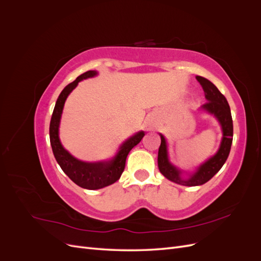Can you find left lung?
Masks as SVG:
<instances>
[{
    "instance_id": "obj_1",
    "label": "left lung",
    "mask_w": 261,
    "mask_h": 261,
    "mask_svg": "<svg viewBox=\"0 0 261 261\" xmlns=\"http://www.w3.org/2000/svg\"><path fill=\"white\" fill-rule=\"evenodd\" d=\"M196 80L202 87L204 96L208 100L202 108L217 116L221 126H222L223 139L219 151L215 156H212L210 160L202 164L193 176L188 179H181L179 176V171L173 167L168 160L167 143H165L164 137L161 135V145L159 147V152H158V167L168 179L184 186L202 185L215 176L225 163L228 153H230L233 140V120L230 106H228L225 97L219 91L215 85L204 77L196 76Z\"/></svg>"
}]
</instances>
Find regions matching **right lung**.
<instances>
[{"instance_id": "add662e5", "label": "right lung", "mask_w": 261, "mask_h": 261, "mask_svg": "<svg viewBox=\"0 0 261 261\" xmlns=\"http://www.w3.org/2000/svg\"><path fill=\"white\" fill-rule=\"evenodd\" d=\"M96 74L97 72H94V70H88V72L78 76L76 81L68 84L63 89L57 100V103H55L50 122V143L53 154L60 164L61 169L75 184L86 189H92V191L111 185L121 177L125 169V162L128 152L137 144H139L141 138L145 136L144 132L137 133L136 135H134L125 141L121 146L120 151L117 152L112 160L105 162L89 163L81 161L63 148L59 138V126L65 100L78 83Z\"/></svg>"}]
</instances>
